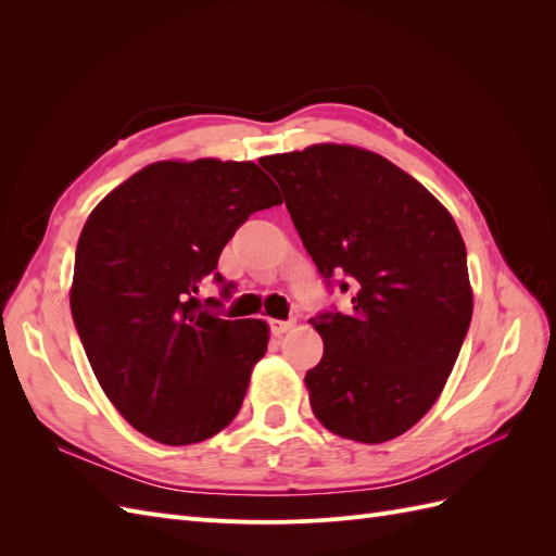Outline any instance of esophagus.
I'll use <instances>...</instances> for the list:
<instances>
[{"label": "esophagus", "mask_w": 556, "mask_h": 556, "mask_svg": "<svg viewBox=\"0 0 556 556\" xmlns=\"http://www.w3.org/2000/svg\"><path fill=\"white\" fill-rule=\"evenodd\" d=\"M271 331L276 333V336H282L285 331H290L294 325H296V319L294 317H290V319H271Z\"/></svg>", "instance_id": "esophagus-1"}]
</instances>
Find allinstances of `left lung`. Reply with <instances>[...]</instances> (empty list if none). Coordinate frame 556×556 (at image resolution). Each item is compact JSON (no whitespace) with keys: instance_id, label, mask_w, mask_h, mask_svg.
Masks as SVG:
<instances>
[{"instance_id":"8db88e82","label":"left lung","mask_w":556,"mask_h":556,"mask_svg":"<svg viewBox=\"0 0 556 556\" xmlns=\"http://www.w3.org/2000/svg\"><path fill=\"white\" fill-rule=\"evenodd\" d=\"M327 288L350 311L311 323L325 355L306 374L329 431L384 443L443 392L473 315L466 245L425 185L362 148L319 143L262 157Z\"/></svg>"}]
</instances>
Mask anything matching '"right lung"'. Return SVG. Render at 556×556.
I'll return each instance as SVG.
<instances>
[{
  "instance_id": "add662e5",
  "label": "right lung",
  "mask_w": 556,
  "mask_h": 556,
  "mask_svg": "<svg viewBox=\"0 0 556 556\" xmlns=\"http://www.w3.org/2000/svg\"><path fill=\"white\" fill-rule=\"evenodd\" d=\"M280 204L252 162H157L102 199L76 245L72 315L92 371L127 422L192 445L237 417L266 352L262 319H223L197 292L252 213Z\"/></svg>"
}]
</instances>
